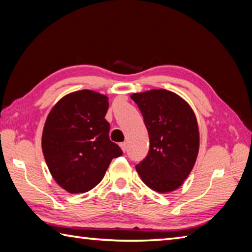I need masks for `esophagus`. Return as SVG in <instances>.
Wrapping results in <instances>:
<instances>
[{"label":"esophagus","mask_w":252,"mask_h":252,"mask_svg":"<svg viewBox=\"0 0 252 252\" xmlns=\"http://www.w3.org/2000/svg\"><path fill=\"white\" fill-rule=\"evenodd\" d=\"M119 146H121V148L123 149V152L124 153H125L126 151H127V144L125 143V142H124V143H121V144H119Z\"/></svg>","instance_id":"34e87169"}]
</instances>
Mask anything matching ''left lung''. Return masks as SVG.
<instances>
[{
    "mask_svg": "<svg viewBox=\"0 0 252 252\" xmlns=\"http://www.w3.org/2000/svg\"><path fill=\"white\" fill-rule=\"evenodd\" d=\"M130 97L142 112L151 144L136 170L153 190L173 191L187 179L197 159L199 130L195 114L182 97L166 90Z\"/></svg>",
    "mask_w": 252,
    "mask_h": 252,
    "instance_id": "1",
    "label": "left lung"
}]
</instances>
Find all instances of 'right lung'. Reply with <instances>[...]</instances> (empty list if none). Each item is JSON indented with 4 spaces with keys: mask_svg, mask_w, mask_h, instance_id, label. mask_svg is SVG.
Masks as SVG:
<instances>
[{
    "mask_svg": "<svg viewBox=\"0 0 252 252\" xmlns=\"http://www.w3.org/2000/svg\"><path fill=\"white\" fill-rule=\"evenodd\" d=\"M108 105L107 96L83 90L64 96L48 114L42 151L53 178L66 191L91 190L113 158L123 155L108 136Z\"/></svg>",
    "mask_w": 252,
    "mask_h": 252,
    "instance_id": "add662e5",
    "label": "right lung"
}]
</instances>
